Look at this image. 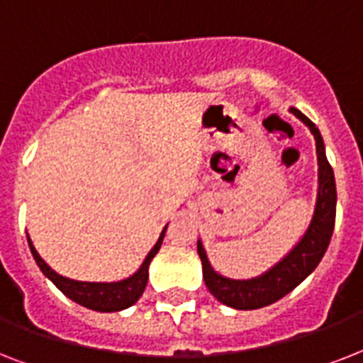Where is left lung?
<instances>
[{
  "instance_id": "left-lung-1",
  "label": "left lung",
  "mask_w": 363,
  "mask_h": 363,
  "mask_svg": "<svg viewBox=\"0 0 363 363\" xmlns=\"http://www.w3.org/2000/svg\"><path fill=\"white\" fill-rule=\"evenodd\" d=\"M296 118L303 122L315 135L316 160H318V188H316L315 211L311 222L299 241L282 256L275 265L264 271L262 275L252 279H230L220 275L211 265L201 239H198V254L203 267V281L209 292L220 303L239 311L262 309L275 303L294 288L301 284L307 277L320 264L322 256L326 254L335 224V205H337V190H335V177L330 162L326 158V147L320 131L307 116L296 107H290Z\"/></svg>"
}]
</instances>
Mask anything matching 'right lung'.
<instances>
[{
  "label": "right lung",
  "instance_id": "add662e5",
  "mask_svg": "<svg viewBox=\"0 0 363 363\" xmlns=\"http://www.w3.org/2000/svg\"><path fill=\"white\" fill-rule=\"evenodd\" d=\"M167 226L162 230L158 241L150 248V252L145 256L143 264L133 275L125 277L122 281L115 282H86V281H75V279H67V277L60 275L39 256V252L33 247L30 235H28V245H30L31 256L43 271V275L47 277L48 281L52 282L54 286L58 288L60 292L67 296L71 301L86 307V309L98 311V313H116V311H124L135 303L137 299L141 298L148 281V265L152 258L158 254L162 242H164Z\"/></svg>",
  "mask_w": 363,
  "mask_h": 363
}]
</instances>
